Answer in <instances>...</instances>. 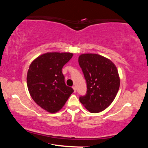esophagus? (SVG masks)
I'll use <instances>...</instances> for the list:
<instances>
[{
    "label": "esophagus",
    "instance_id": "obj_1",
    "mask_svg": "<svg viewBox=\"0 0 148 148\" xmlns=\"http://www.w3.org/2000/svg\"><path fill=\"white\" fill-rule=\"evenodd\" d=\"M72 88H73V89H74V92H76V87L75 86H73V87H72Z\"/></svg>",
    "mask_w": 148,
    "mask_h": 148
}]
</instances>
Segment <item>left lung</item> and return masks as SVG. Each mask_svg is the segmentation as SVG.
Wrapping results in <instances>:
<instances>
[{
	"label": "left lung",
	"mask_w": 148,
	"mask_h": 148,
	"mask_svg": "<svg viewBox=\"0 0 148 148\" xmlns=\"http://www.w3.org/2000/svg\"><path fill=\"white\" fill-rule=\"evenodd\" d=\"M87 82V94L79 101L91 113L106 109L116 98L120 86L117 67L111 60L96 53H83L78 57Z\"/></svg>",
	"instance_id": "obj_1"
}]
</instances>
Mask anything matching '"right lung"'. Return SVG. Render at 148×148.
<instances>
[{"instance_id": "add662e5", "label": "right lung", "mask_w": 148, "mask_h": 148, "mask_svg": "<svg viewBox=\"0 0 148 148\" xmlns=\"http://www.w3.org/2000/svg\"><path fill=\"white\" fill-rule=\"evenodd\" d=\"M73 56L69 52H47L36 57L29 66L27 84L36 103L49 113L59 112L74 92L66 86L62 69Z\"/></svg>"}]
</instances>
